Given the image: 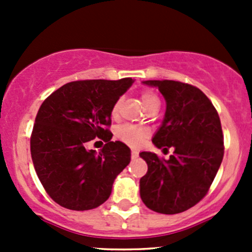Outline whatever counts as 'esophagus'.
Masks as SVG:
<instances>
[{"mask_svg":"<svg viewBox=\"0 0 252 252\" xmlns=\"http://www.w3.org/2000/svg\"><path fill=\"white\" fill-rule=\"evenodd\" d=\"M138 157H139V152L135 151V150H133V151H131V158L135 159L138 158Z\"/></svg>","mask_w":252,"mask_h":252,"instance_id":"esophagus-1","label":"esophagus"}]
</instances>
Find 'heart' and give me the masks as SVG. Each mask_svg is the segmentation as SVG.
Returning a JSON list of instances; mask_svg holds the SVG:
<instances>
[{"instance_id": "obj_1", "label": "heart", "mask_w": 252, "mask_h": 252, "mask_svg": "<svg viewBox=\"0 0 252 252\" xmlns=\"http://www.w3.org/2000/svg\"><path fill=\"white\" fill-rule=\"evenodd\" d=\"M141 100L144 102V105L146 106V108L149 110L150 107H152L154 105H159V101L157 98V96L155 94H152L151 91H142L141 93ZM119 107H121V100L116 101V103L112 107V116L116 117L119 112ZM149 136V131L145 128H140V126H119L118 130H117V138L121 141L126 142L129 146H139L145 139Z\"/></svg>"}]
</instances>
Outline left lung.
Here are the masks:
<instances>
[{
    "instance_id": "obj_1",
    "label": "left lung",
    "mask_w": 252,
    "mask_h": 252,
    "mask_svg": "<svg viewBox=\"0 0 252 252\" xmlns=\"http://www.w3.org/2000/svg\"><path fill=\"white\" fill-rule=\"evenodd\" d=\"M167 103L161 128L152 142L167 151L168 159L140 152L147 173L140 179L142 202L155 212L175 215L201 201L210 190L224 155L217 110L199 88L175 80H146Z\"/></svg>"
}]
</instances>
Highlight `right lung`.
I'll return each instance as SVG.
<instances>
[{
  "label": "right lung",
  "instance_id": "1",
  "mask_svg": "<svg viewBox=\"0 0 252 252\" xmlns=\"http://www.w3.org/2000/svg\"><path fill=\"white\" fill-rule=\"evenodd\" d=\"M131 84V78L70 81L40 106L30 136L32 163L48 196L62 207L102 205L130 162V149L111 140L110 126L112 107ZM96 137L106 142L98 154L86 150Z\"/></svg>",
  "mask_w": 252,
  "mask_h": 252
}]
</instances>
